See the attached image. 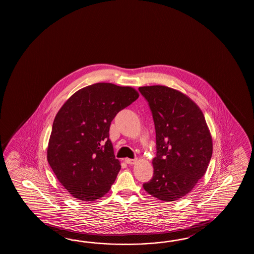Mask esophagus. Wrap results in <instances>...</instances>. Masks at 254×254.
<instances>
[{
  "label": "esophagus",
  "mask_w": 254,
  "mask_h": 254,
  "mask_svg": "<svg viewBox=\"0 0 254 254\" xmlns=\"http://www.w3.org/2000/svg\"><path fill=\"white\" fill-rule=\"evenodd\" d=\"M125 162L127 163V164H133L136 162V159H129V158H126L125 159Z\"/></svg>",
  "instance_id": "obj_1"
}]
</instances>
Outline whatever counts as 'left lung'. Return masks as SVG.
Segmentation results:
<instances>
[{
	"instance_id": "obj_1",
	"label": "left lung",
	"mask_w": 254,
	"mask_h": 254,
	"mask_svg": "<svg viewBox=\"0 0 254 254\" xmlns=\"http://www.w3.org/2000/svg\"><path fill=\"white\" fill-rule=\"evenodd\" d=\"M139 92L151 109L156 132L153 177L143 188L159 200H179L193 189L211 161L212 140L204 115L172 88L143 86Z\"/></svg>"
}]
</instances>
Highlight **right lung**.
Segmentation results:
<instances>
[{
    "instance_id": "obj_1",
    "label": "right lung",
    "mask_w": 254,
    "mask_h": 254,
    "mask_svg": "<svg viewBox=\"0 0 254 254\" xmlns=\"http://www.w3.org/2000/svg\"><path fill=\"white\" fill-rule=\"evenodd\" d=\"M138 97L131 87L99 82L76 92L56 114L47 160L74 198L92 201L111 189L121 170L109 138L111 123Z\"/></svg>"
}]
</instances>
